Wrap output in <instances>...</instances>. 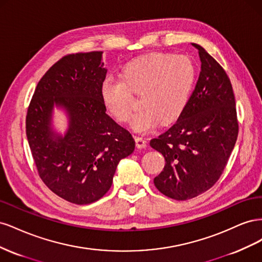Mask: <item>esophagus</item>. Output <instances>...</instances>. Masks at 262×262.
Returning <instances> with one entry per match:
<instances>
[{
	"instance_id": "obj_1",
	"label": "esophagus",
	"mask_w": 262,
	"mask_h": 262,
	"mask_svg": "<svg viewBox=\"0 0 262 262\" xmlns=\"http://www.w3.org/2000/svg\"><path fill=\"white\" fill-rule=\"evenodd\" d=\"M136 145H137L138 148H144V147L146 146V141H145V139L141 138V137H138V138L136 139Z\"/></svg>"
}]
</instances>
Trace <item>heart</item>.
Here are the masks:
<instances>
[{
	"instance_id": "obj_1",
	"label": "heart",
	"mask_w": 262,
	"mask_h": 262,
	"mask_svg": "<svg viewBox=\"0 0 262 262\" xmlns=\"http://www.w3.org/2000/svg\"><path fill=\"white\" fill-rule=\"evenodd\" d=\"M195 80V67L184 54L156 52L126 64L121 77L108 75L101 83V98L118 121H128L134 109L133 95H141L142 108L131 125L139 132L171 122L186 109Z\"/></svg>"
}]
</instances>
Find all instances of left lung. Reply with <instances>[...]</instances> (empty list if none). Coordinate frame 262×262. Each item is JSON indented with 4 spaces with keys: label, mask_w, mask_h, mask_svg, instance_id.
<instances>
[{
    "label": "left lung",
    "mask_w": 262,
    "mask_h": 262,
    "mask_svg": "<svg viewBox=\"0 0 262 262\" xmlns=\"http://www.w3.org/2000/svg\"><path fill=\"white\" fill-rule=\"evenodd\" d=\"M201 71L188 105L171 128L149 145L165 157L154 185L166 196L188 200L207 191L223 172L238 136L231 81L201 46Z\"/></svg>",
    "instance_id": "obj_1"
}]
</instances>
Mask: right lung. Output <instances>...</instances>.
Returning a JSON list of instances; mask_svg holds the SVG:
<instances>
[{"label": "right lung", "mask_w": 262, "mask_h": 262, "mask_svg": "<svg viewBox=\"0 0 262 262\" xmlns=\"http://www.w3.org/2000/svg\"><path fill=\"white\" fill-rule=\"evenodd\" d=\"M101 51L68 54L39 81L26 116V136L39 176L71 203L99 200L116 168L136 147L131 133L106 114L100 87L107 70ZM66 109L64 137L51 128L54 105Z\"/></svg>", "instance_id": "obj_1"}]
</instances>
